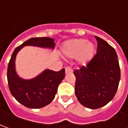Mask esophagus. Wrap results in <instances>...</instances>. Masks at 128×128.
<instances>
[{"label":"esophagus","instance_id":"obj_1","mask_svg":"<svg viewBox=\"0 0 128 128\" xmlns=\"http://www.w3.org/2000/svg\"><path fill=\"white\" fill-rule=\"evenodd\" d=\"M71 72H72V69L71 67H66V73H71Z\"/></svg>","mask_w":128,"mask_h":128}]
</instances>
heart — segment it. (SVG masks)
Listing matches in <instances>:
<instances>
[{
	"instance_id": "1",
	"label": "heart",
	"mask_w": 128,
	"mask_h": 128,
	"mask_svg": "<svg viewBox=\"0 0 128 128\" xmlns=\"http://www.w3.org/2000/svg\"><path fill=\"white\" fill-rule=\"evenodd\" d=\"M62 51L69 58L78 56L80 63L86 64L92 58L96 49L92 42H86L85 39H72L63 45Z\"/></svg>"
}]
</instances>
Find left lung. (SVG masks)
Wrapping results in <instances>:
<instances>
[{
	"label": "left lung",
	"instance_id": "8db88e82",
	"mask_svg": "<svg viewBox=\"0 0 128 128\" xmlns=\"http://www.w3.org/2000/svg\"><path fill=\"white\" fill-rule=\"evenodd\" d=\"M97 53L86 66L74 71L75 92L80 103L90 109L107 105L116 95L120 80V69L115 49L100 38Z\"/></svg>",
	"mask_w": 128,
	"mask_h": 128
}]
</instances>
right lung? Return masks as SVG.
<instances>
[{
	"mask_svg": "<svg viewBox=\"0 0 128 128\" xmlns=\"http://www.w3.org/2000/svg\"><path fill=\"white\" fill-rule=\"evenodd\" d=\"M27 46L54 48V39L50 38H32L19 46L12 52L8 66L7 78L9 90L15 99L29 108H40L53 100L58 87L65 78V69L60 71L46 70L30 80L18 76L15 69V60L18 52Z\"/></svg>",
	"mask_w": 128,
	"mask_h": 128,
	"instance_id": "obj_1",
	"label": "right lung"
}]
</instances>
